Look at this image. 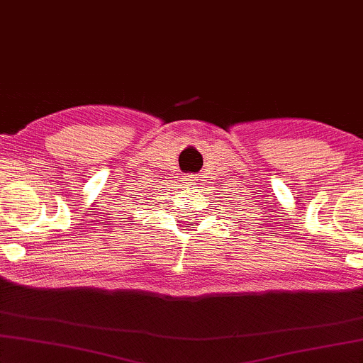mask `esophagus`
<instances>
[{
	"mask_svg": "<svg viewBox=\"0 0 363 363\" xmlns=\"http://www.w3.org/2000/svg\"><path fill=\"white\" fill-rule=\"evenodd\" d=\"M184 181H186L187 186L192 189L201 186V179L199 177V174H187L186 177H184Z\"/></svg>",
	"mask_w": 363,
	"mask_h": 363,
	"instance_id": "1",
	"label": "esophagus"
}]
</instances>
